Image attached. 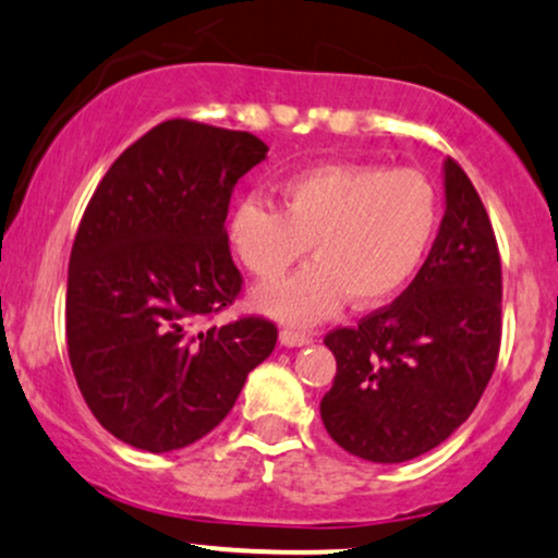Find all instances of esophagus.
<instances>
[{
    "mask_svg": "<svg viewBox=\"0 0 558 558\" xmlns=\"http://www.w3.org/2000/svg\"><path fill=\"white\" fill-rule=\"evenodd\" d=\"M280 343L286 348H301L312 343V335L306 330H296V327H283V330H280Z\"/></svg>",
    "mask_w": 558,
    "mask_h": 558,
    "instance_id": "1",
    "label": "esophagus"
}]
</instances>
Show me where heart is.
<instances>
[{
  "mask_svg": "<svg viewBox=\"0 0 558 558\" xmlns=\"http://www.w3.org/2000/svg\"><path fill=\"white\" fill-rule=\"evenodd\" d=\"M283 205L252 194L233 207L231 244L257 278H291L257 288L254 301L288 325H312L345 304H385L415 278L434 241L439 203L421 171L327 163L291 177Z\"/></svg>",
  "mask_w": 558,
  "mask_h": 558,
  "instance_id": "1",
  "label": "heart"
}]
</instances>
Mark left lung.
<instances>
[{"instance_id":"obj_1","label":"left lung","mask_w":558,"mask_h":558,"mask_svg":"<svg viewBox=\"0 0 558 558\" xmlns=\"http://www.w3.org/2000/svg\"><path fill=\"white\" fill-rule=\"evenodd\" d=\"M445 218L398 301L325 338L338 374L319 402L345 452L405 462L439 447L478 405L501 343V259L468 173L445 160Z\"/></svg>"}]
</instances>
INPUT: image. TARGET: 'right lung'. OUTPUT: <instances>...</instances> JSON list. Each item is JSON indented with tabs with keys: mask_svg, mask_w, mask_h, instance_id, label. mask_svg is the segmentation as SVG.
Returning <instances> with one entry per match:
<instances>
[{
	"mask_svg": "<svg viewBox=\"0 0 558 558\" xmlns=\"http://www.w3.org/2000/svg\"><path fill=\"white\" fill-rule=\"evenodd\" d=\"M267 158L250 132L171 119L113 160L80 220L66 278V351L98 424L160 454L210 434L278 330L262 317L197 330L231 304V192Z\"/></svg>",
	"mask_w": 558,
	"mask_h": 558,
	"instance_id": "add662e5",
	"label": "right lung"
}]
</instances>
